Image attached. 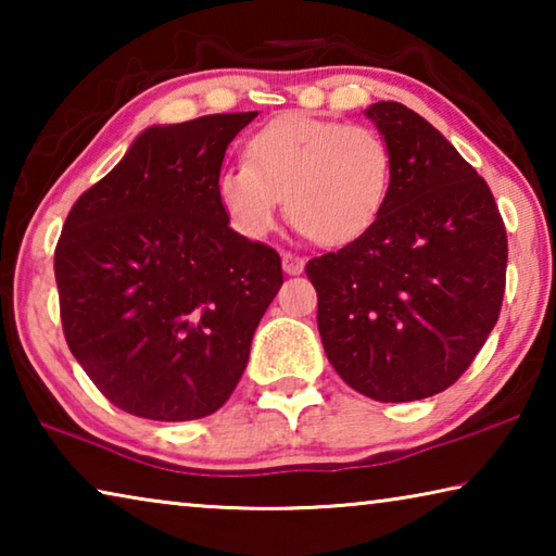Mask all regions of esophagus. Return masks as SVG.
I'll list each match as a JSON object with an SVG mask.
<instances>
[{
	"instance_id": "34e87169",
	"label": "esophagus",
	"mask_w": 556,
	"mask_h": 556,
	"mask_svg": "<svg viewBox=\"0 0 556 556\" xmlns=\"http://www.w3.org/2000/svg\"><path fill=\"white\" fill-rule=\"evenodd\" d=\"M304 257L294 255V252H285V257H281V267H285L287 275H301L304 271Z\"/></svg>"
}]
</instances>
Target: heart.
Wrapping results in <instances>:
<instances>
[{"label":"heart","instance_id":"heart-1","mask_svg":"<svg viewBox=\"0 0 556 556\" xmlns=\"http://www.w3.org/2000/svg\"><path fill=\"white\" fill-rule=\"evenodd\" d=\"M390 176V147L375 129L289 112L252 135L248 162L225 166L215 191L244 238H267L289 195L301 232L348 244L380 218Z\"/></svg>","mask_w":556,"mask_h":556}]
</instances>
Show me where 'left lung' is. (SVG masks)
<instances>
[{"label": "left lung", "instance_id": "8db88e82", "mask_svg": "<svg viewBox=\"0 0 556 556\" xmlns=\"http://www.w3.org/2000/svg\"><path fill=\"white\" fill-rule=\"evenodd\" d=\"M365 115L390 147L388 201L306 277L336 372L370 400L414 402L451 388L491 336L507 235L491 188L425 117L392 100Z\"/></svg>", "mask_w": 556, "mask_h": 556}]
</instances>
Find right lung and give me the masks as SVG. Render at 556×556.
Here are the masks:
<instances>
[{
	"mask_svg": "<svg viewBox=\"0 0 556 556\" xmlns=\"http://www.w3.org/2000/svg\"><path fill=\"white\" fill-rule=\"evenodd\" d=\"M257 112L147 127L88 188L55 244L61 321L96 388L135 417L220 409L281 287V260L230 228L225 149Z\"/></svg>",
	"mask_w": 556,
	"mask_h": 556,
	"instance_id": "1",
	"label": "right lung"
}]
</instances>
